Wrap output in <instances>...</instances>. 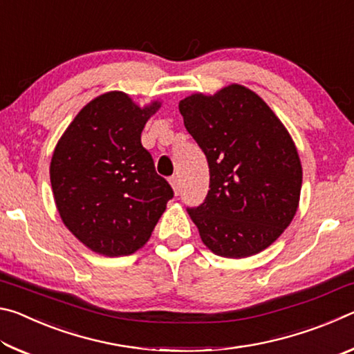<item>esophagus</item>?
I'll list each match as a JSON object with an SVG mask.
<instances>
[{
  "instance_id": "1",
  "label": "esophagus",
  "mask_w": 354,
  "mask_h": 354,
  "mask_svg": "<svg viewBox=\"0 0 354 354\" xmlns=\"http://www.w3.org/2000/svg\"><path fill=\"white\" fill-rule=\"evenodd\" d=\"M170 184L173 190H175V194L179 195V190H181V184H179V178L178 176H171L170 178Z\"/></svg>"
}]
</instances>
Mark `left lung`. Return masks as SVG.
Returning a JSON list of instances; mask_svg holds the SVG:
<instances>
[{"instance_id": "8db88e82", "label": "left lung", "mask_w": 354, "mask_h": 354, "mask_svg": "<svg viewBox=\"0 0 354 354\" xmlns=\"http://www.w3.org/2000/svg\"><path fill=\"white\" fill-rule=\"evenodd\" d=\"M179 112L209 165L206 198L187 209L203 243L232 259L270 247L297 212L303 181L284 124L239 84L212 97L190 95L179 101Z\"/></svg>"}]
</instances>
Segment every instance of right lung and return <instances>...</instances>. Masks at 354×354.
Wrapping results in <instances>:
<instances>
[{
	"label": "right lung",
	"instance_id": "1",
	"mask_svg": "<svg viewBox=\"0 0 354 354\" xmlns=\"http://www.w3.org/2000/svg\"><path fill=\"white\" fill-rule=\"evenodd\" d=\"M159 107L103 93L82 107L55 148L50 179L59 215L95 253L115 257L142 248L173 198L140 142Z\"/></svg>",
	"mask_w": 354,
	"mask_h": 354
}]
</instances>
